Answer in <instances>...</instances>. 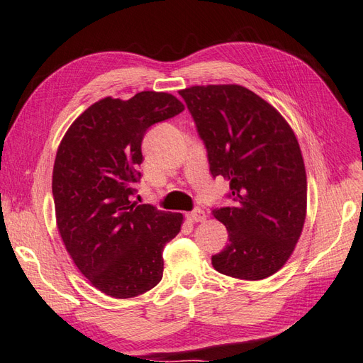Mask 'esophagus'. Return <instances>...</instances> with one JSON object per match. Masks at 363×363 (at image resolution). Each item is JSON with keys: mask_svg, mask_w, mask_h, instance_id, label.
<instances>
[{"mask_svg": "<svg viewBox=\"0 0 363 363\" xmlns=\"http://www.w3.org/2000/svg\"><path fill=\"white\" fill-rule=\"evenodd\" d=\"M185 218H187V220H190V222H202V220H206L207 215L203 210L194 208L193 211H189L187 215H185Z\"/></svg>", "mask_w": 363, "mask_h": 363, "instance_id": "1", "label": "esophagus"}]
</instances>
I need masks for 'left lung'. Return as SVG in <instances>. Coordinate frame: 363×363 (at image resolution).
Here are the masks:
<instances>
[{
  "mask_svg": "<svg viewBox=\"0 0 363 363\" xmlns=\"http://www.w3.org/2000/svg\"><path fill=\"white\" fill-rule=\"evenodd\" d=\"M179 95L206 145L211 176L230 181L233 203L211 210L228 231L213 267L245 281L274 274L293 253L306 211L305 165L293 130L242 86H194Z\"/></svg>",
  "mask_w": 363,
  "mask_h": 363,
  "instance_id": "obj_1",
  "label": "left lung"
}]
</instances>
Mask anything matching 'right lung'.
<instances>
[{
  "label": "right lung",
  "mask_w": 363,
  "mask_h": 363,
  "mask_svg": "<svg viewBox=\"0 0 363 363\" xmlns=\"http://www.w3.org/2000/svg\"><path fill=\"white\" fill-rule=\"evenodd\" d=\"M170 93L104 98L77 118L53 165L57 224L73 262L93 286L128 299L160 284L162 250L179 233L181 213L132 202L141 179L147 130L179 115Z\"/></svg>",
  "instance_id": "right-lung-1"
}]
</instances>
